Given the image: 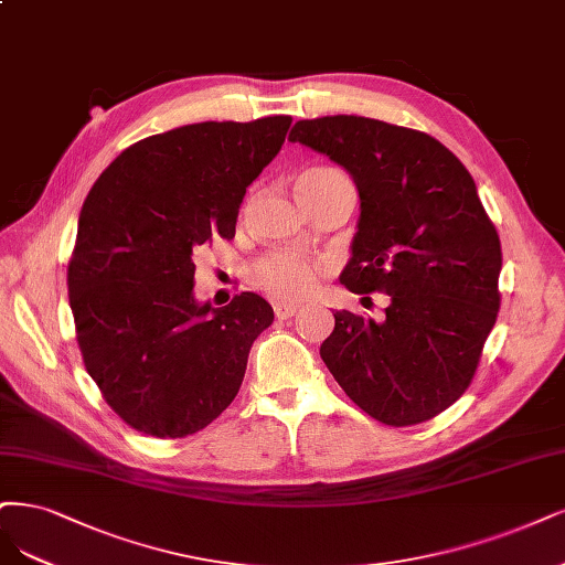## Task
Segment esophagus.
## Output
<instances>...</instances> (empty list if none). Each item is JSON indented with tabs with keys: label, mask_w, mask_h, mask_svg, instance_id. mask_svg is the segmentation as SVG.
<instances>
[{
	"label": "esophagus",
	"mask_w": 565,
	"mask_h": 565,
	"mask_svg": "<svg viewBox=\"0 0 565 565\" xmlns=\"http://www.w3.org/2000/svg\"><path fill=\"white\" fill-rule=\"evenodd\" d=\"M299 310H301L299 303H285V301H276V303H274V313H276L278 320L295 318V316L299 313Z\"/></svg>",
	"instance_id": "obj_1"
}]
</instances>
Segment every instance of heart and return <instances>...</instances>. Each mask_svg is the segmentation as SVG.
I'll return each mask as SVG.
<instances>
[{"label": "heart", "mask_w": 565, "mask_h": 565, "mask_svg": "<svg viewBox=\"0 0 565 565\" xmlns=\"http://www.w3.org/2000/svg\"><path fill=\"white\" fill-rule=\"evenodd\" d=\"M329 178H345V174L334 168H310L299 182H320ZM327 270V264L320 259L291 255V252H270L252 266V282L276 299L297 301L313 295Z\"/></svg>", "instance_id": "obj_1"}]
</instances>
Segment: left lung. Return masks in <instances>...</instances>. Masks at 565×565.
I'll return each instance as SVG.
<instances>
[{"instance_id": "1", "label": "left lung", "mask_w": 565, "mask_h": 565, "mask_svg": "<svg viewBox=\"0 0 565 565\" xmlns=\"http://www.w3.org/2000/svg\"><path fill=\"white\" fill-rule=\"evenodd\" d=\"M289 140L353 174L362 212L341 282L391 297L379 322L337 310L320 358L372 418H435L470 387L500 310V238L472 174L427 132L364 116L299 121Z\"/></svg>"}]
</instances>
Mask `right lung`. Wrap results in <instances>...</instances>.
Instances as JSON below:
<instances>
[{
	"label": "right lung",
	"mask_w": 565,
	"mask_h": 565,
	"mask_svg": "<svg viewBox=\"0 0 565 565\" xmlns=\"http://www.w3.org/2000/svg\"><path fill=\"white\" fill-rule=\"evenodd\" d=\"M291 116L205 121L130 145L84 201L67 266L86 372L132 430L178 439L238 395L274 308L241 291L196 303V257L236 236L245 189L276 159Z\"/></svg>",
	"instance_id": "obj_1"
}]
</instances>
